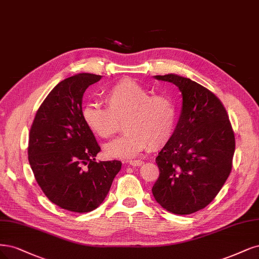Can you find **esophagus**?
<instances>
[{"label": "esophagus", "mask_w": 259, "mask_h": 259, "mask_svg": "<svg viewBox=\"0 0 259 259\" xmlns=\"http://www.w3.org/2000/svg\"><path fill=\"white\" fill-rule=\"evenodd\" d=\"M142 164H144V160H141V159H135V160H131L130 162V165H132V166H141Z\"/></svg>", "instance_id": "1"}]
</instances>
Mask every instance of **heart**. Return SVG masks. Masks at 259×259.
<instances>
[{
	"mask_svg": "<svg viewBox=\"0 0 259 259\" xmlns=\"http://www.w3.org/2000/svg\"><path fill=\"white\" fill-rule=\"evenodd\" d=\"M105 105L88 104L81 119L95 136L109 139L118 133L121 123L126 133L105 146L109 157L133 158L150 146L156 150L171 139L177 107L167 94H152L150 89L131 78H123L107 90Z\"/></svg>",
	"mask_w": 259,
	"mask_h": 259,
	"instance_id": "1",
	"label": "heart"
}]
</instances>
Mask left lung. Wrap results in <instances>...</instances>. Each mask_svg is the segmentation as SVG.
Listing matches in <instances>:
<instances>
[{
  "label": "left lung",
  "mask_w": 259,
  "mask_h": 259,
  "mask_svg": "<svg viewBox=\"0 0 259 259\" xmlns=\"http://www.w3.org/2000/svg\"><path fill=\"white\" fill-rule=\"evenodd\" d=\"M182 93V110L171 139L155 158V200L175 214H191L215 198L233 168L235 133L224 105L207 88L174 74L155 76Z\"/></svg>",
  "instance_id": "left-lung-1"
}]
</instances>
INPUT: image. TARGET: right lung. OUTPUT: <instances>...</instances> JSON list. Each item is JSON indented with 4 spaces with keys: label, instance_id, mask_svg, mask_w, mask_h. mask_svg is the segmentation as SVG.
Masks as SVG:
<instances>
[{
    "label": "right lung",
    "instance_id": "right-lung-1",
    "mask_svg": "<svg viewBox=\"0 0 259 259\" xmlns=\"http://www.w3.org/2000/svg\"><path fill=\"white\" fill-rule=\"evenodd\" d=\"M102 76L82 73L58 83L35 114L28 155L35 180L62 209L84 213L96 209L121 169L120 160H95L101 148L81 119L87 88Z\"/></svg>",
    "mask_w": 259,
    "mask_h": 259
}]
</instances>
